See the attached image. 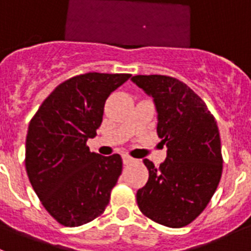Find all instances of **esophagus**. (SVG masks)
Masks as SVG:
<instances>
[{
    "instance_id": "1",
    "label": "esophagus",
    "mask_w": 251,
    "mask_h": 251,
    "mask_svg": "<svg viewBox=\"0 0 251 251\" xmlns=\"http://www.w3.org/2000/svg\"><path fill=\"white\" fill-rule=\"evenodd\" d=\"M122 159H123L124 165H129V163H132V162L136 161L134 158H132L130 156H128V154H123V156H122Z\"/></svg>"
}]
</instances>
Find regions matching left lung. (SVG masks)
Segmentation results:
<instances>
[{
    "instance_id": "obj_1",
    "label": "left lung",
    "mask_w": 251,
    "mask_h": 251,
    "mask_svg": "<svg viewBox=\"0 0 251 251\" xmlns=\"http://www.w3.org/2000/svg\"><path fill=\"white\" fill-rule=\"evenodd\" d=\"M130 80L153 98L157 133L167 147L159 168L143 159L150 177L137 191V203L151 220L182 227L203 211L220 182L223 156L216 121L205 101L178 79L136 75Z\"/></svg>"
}]
</instances>
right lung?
Instances as JSON below:
<instances>
[{
  "mask_svg": "<svg viewBox=\"0 0 251 251\" xmlns=\"http://www.w3.org/2000/svg\"><path fill=\"white\" fill-rule=\"evenodd\" d=\"M130 74L88 73L57 85L31 119L25 166L34 191L64 226H80L103 214L122 174L119 154L90 152L104 104Z\"/></svg>",
  "mask_w": 251,
  "mask_h": 251,
  "instance_id": "obj_1",
  "label": "right lung"
}]
</instances>
